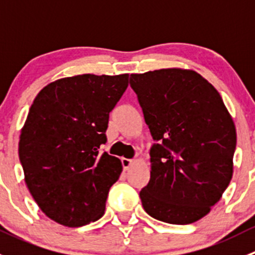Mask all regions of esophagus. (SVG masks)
I'll return each mask as SVG.
<instances>
[{
    "label": "esophagus",
    "mask_w": 255,
    "mask_h": 255,
    "mask_svg": "<svg viewBox=\"0 0 255 255\" xmlns=\"http://www.w3.org/2000/svg\"><path fill=\"white\" fill-rule=\"evenodd\" d=\"M121 161H122V165H123V169H125V170H128V169H129V166L133 164V160H130V159H127V158H122L121 159Z\"/></svg>",
    "instance_id": "34e87169"
}]
</instances>
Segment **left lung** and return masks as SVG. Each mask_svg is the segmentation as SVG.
<instances>
[{
    "label": "left lung",
    "mask_w": 255,
    "mask_h": 255,
    "mask_svg": "<svg viewBox=\"0 0 255 255\" xmlns=\"http://www.w3.org/2000/svg\"><path fill=\"white\" fill-rule=\"evenodd\" d=\"M144 120L158 143L150 180L139 192L149 216L189 225L220 201L233 175L237 133L217 90L194 70L132 74Z\"/></svg>",
    "instance_id": "8db88e82"
}]
</instances>
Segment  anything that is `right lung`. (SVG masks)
Instances as JSON below:
<instances>
[{
	"label": "right lung",
	"instance_id": "right-lung-1",
	"mask_svg": "<svg viewBox=\"0 0 255 255\" xmlns=\"http://www.w3.org/2000/svg\"><path fill=\"white\" fill-rule=\"evenodd\" d=\"M128 74L55 80L33 101L18 153L28 190L50 220L81 227L101 218L110 189L122 173L101 153L110 112L128 86Z\"/></svg>",
	"mask_w": 255,
	"mask_h": 255
}]
</instances>
